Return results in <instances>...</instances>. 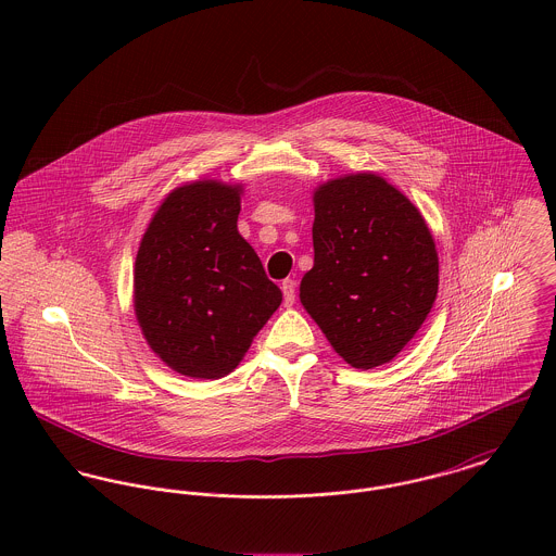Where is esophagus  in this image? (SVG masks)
Wrapping results in <instances>:
<instances>
[{
    "label": "esophagus",
    "mask_w": 556,
    "mask_h": 556,
    "mask_svg": "<svg viewBox=\"0 0 556 556\" xmlns=\"http://www.w3.org/2000/svg\"><path fill=\"white\" fill-rule=\"evenodd\" d=\"M282 295H285V306H293L295 304V280H285L282 282Z\"/></svg>",
    "instance_id": "34e87169"
}]
</instances>
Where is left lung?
Here are the masks:
<instances>
[{
  "instance_id": "left-lung-1",
  "label": "left lung",
  "mask_w": 556,
  "mask_h": 556,
  "mask_svg": "<svg viewBox=\"0 0 556 556\" xmlns=\"http://www.w3.org/2000/svg\"><path fill=\"white\" fill-rule=\"evenodd\" d=\"M313 243L304 308L346 364H388L439 291V256L421 214L379 175L340 177L315 192Z\"/></svg>"
}]
</instances>
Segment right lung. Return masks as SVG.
<instances>
[{
    "mask_svg": "<svg viewBox=\"0 0 556 556\" xmlns=\"http://www.w3.org/2000/svg\"><path fill=\"white\" fill-rule=\"evenodd\" d=\"M239 188L197 181L170 192L135 265V311L154 353L194 379L229 375L282 302L239 236Z\"/></svg>",
    "mask_w": 556,
    "mask_h": 556,
    "instance_id": "1",
    "label": "right lung"
}]
</instances>
